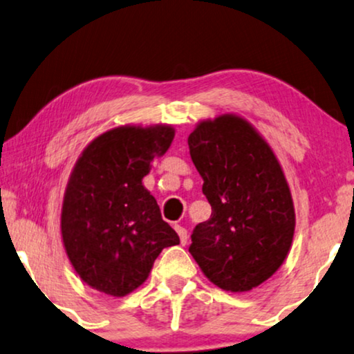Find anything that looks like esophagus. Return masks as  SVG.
<instances>
[{
  "label": "esophagus",
  "instance_id": "1",
  "mask_svg": "<svg viewBox=\"0 0 354 354\" xmlns=\"http://www.w3.org/2000/svg\"><path fill=\"white\" fill-rule=\"evenodd\" d=\"M174 229H176L178 236H180V243L185 245L187 240H188V232H187L185 227H182V225L177 224V225H174Z\"/></svg>",
  "mask_w": 354,
  "mask_h": 354
}]
</instances>
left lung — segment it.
I'll return each instance as SVG.
<instances>
[{"instance_id":"left-lung-1","label":"left lung","mask_w":354,"mask_h":354,"mask_svg":"<svg viewBox=\"0 0 354 354\" xmlns=\"http://www.w3.org/2000/svg\"><path fill=\"white\" fill-rule=\"evenodd\" d=\"M211 217L192 234L203 274L225 292H248L287 258L295 232L292 193L275 154L239 115L203 120L188 137Z\"/></svg>"}]
</instances>
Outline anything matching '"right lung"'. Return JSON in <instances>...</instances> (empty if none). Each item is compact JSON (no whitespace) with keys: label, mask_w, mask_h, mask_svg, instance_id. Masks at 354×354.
Returning <instances> with one entry per match:
<instances>
[{"label":"right lung","mask_w":354,"mask_h":354,"mask_svg":"<svg viewBox=\"0 0 354 354\" xmlns=\"http://www.w3.org/2000/svg\"><path fill=\"white\" fill-rule=\"evenodd\" d=\"M174 133L171 125L113 129L75 162L62 201L61 234L75 272L91 288L125 297L148 279L164 248L180 243L142 183Z\"/></svg>","instance_id":"add662e5"}]
</instances>
